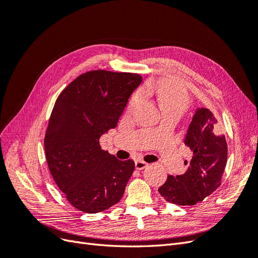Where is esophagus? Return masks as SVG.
<instances>
[{
    "instance_id": "34e87169",
    "label": "esophagus",
    "mask_w": 258,
    "mask_h": 258,
    "mask_svg": "<svg viewBox=\"0 0 258 258\" xmlns=\"http://www.w3.org/2000/svg\"><path fill=\"white\" fill-rule=\"evenodd\" d=\"M147 166H148V163L143 161V160H141V159H139V160L136 161V169L137 170H143Z\"/></svg>"
}]
</instances>
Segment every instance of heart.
<instances>
[{
	"label": "heart",
	"instance_id": "obj_1",
	"mask_svg": "<svg viewBox=\"0 0 258 258\" xmlns=\"http://www.w3.org/2000/svg\"><path fill=\"white\" fill-rule=\"evenodd\" d=\"M157 100L162 112L177 111L184 113L189 104V98L181 84L173 80H163L157 85ZM143 97V91L138 90L132 95L129 106H135Z\"/></svg>",
	"mask_w": 258,
	"mask_h": 258
}]
</instances>
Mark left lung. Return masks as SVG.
<instances>
[{"instance_id":"1","label":"left lung","mask_w":258,"mask_h":258,"mask_svg":"<svg viewBox=\"0 0 258 258\" xmlns=\"http://www.w3.org/2000/svg\"><path fill=\"white\" fill-rule=\"evenodd\" d=\"M184 142L192 152L188 169L182 175H168L158 191L170 204L195 206L222 184L227 143L213 113L205 107L195 113Z\"/></svg>"}]
</instances>
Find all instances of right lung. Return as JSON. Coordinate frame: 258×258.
Segmentation results:
<instances>
[{"label": "right lung", "instance_id": "obj_1", "mask_svg": "<svg viewBox=\"0 0 258 258\" xmlns=\"http://www.w3.org/2000/svg\"><path fill=\"white\" fill-rule=\"evenodd\" d=\"M141 82L136 73L96 70L76 77L56 100L44 139L46 160L67 200L82 212L119 202L134 173V161L101 150L99 140L117 126Z\"/></svg>", "mask_w": 258, "mask_h": 258}]
</instances>
